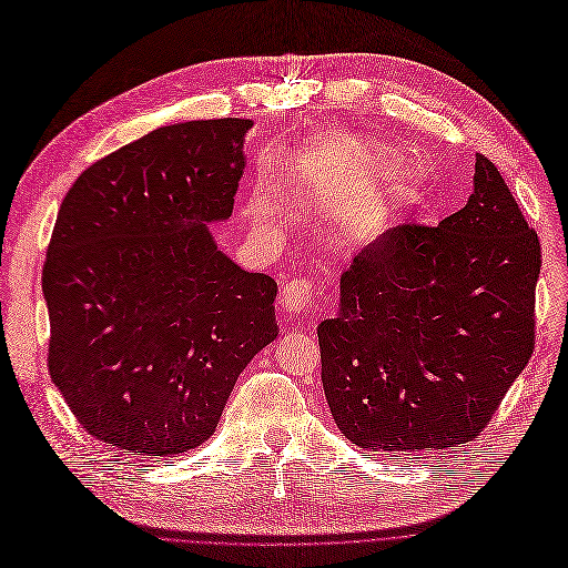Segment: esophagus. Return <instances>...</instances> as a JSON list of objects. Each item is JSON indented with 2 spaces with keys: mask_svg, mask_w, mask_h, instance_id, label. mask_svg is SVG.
Here are the masks:
<instances>
[{
  "mask_svg": "<svg viewBox=\"0 0 568 568\" xmlns=\"http://www.w3.org/2000/svg\"><path fill=\"white\" fill-rule=\"evenodd\" d=\"M315 301H317L315 282H310L305 277L288 280L280 293V305L284 310V315H288L293 320L310 312L312 305H315Z\"/></svg>",
  "mask_w": 568,
  "mask_h": 568,
  "instance_id": "obj_1",
  "label": "esophagus"
}]
</instances>
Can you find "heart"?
Segmentation results:
<instances>
[{
	"label": "heart",
	"mask_w": 568,
	"mask_h": 568,
	"mask_svg": "<svg viewBox=\"0 0 568 568\" xmlns=\"http://www.w3.org/2000/svg\"><path fill=\"white\" fill-rule=\"evenodd\" d=\"M362 154L368 160L371 166H374L381 173H385V175H393L397 171L399 160H397V154L393 150H387L383 145H364ZM399 179H402V175H399Z\"/></svg>",
	"instance_id": "1"
}]
</instances>
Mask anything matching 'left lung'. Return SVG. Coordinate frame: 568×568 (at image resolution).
I'll use <instances>...</instances> for the list:
<instances>
[{
	"mask_svg": "<svg viewBox=\"0 0 568 568\" xmlns=\"http://www.w3.org/2000/svg\"><path fill=\"white\" fill-rule=\"evenodd\" d=\"M540 242L500 171L439 225L399 223L341 275L317 328L324 395L366 452L410 456L479 437L534 355Z\"/></svg>",
	"mask_w": 568,
	"mask_h": 568,
	"instance_id": "1",
	"label": "left lung"
}]
</instances>
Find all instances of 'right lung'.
I'll list each match as a JSON object with an SVG mask.
<instances>
[{"mask_svg": "<svg viewBox=\"0 0 568 568\" xmlns=\"http://www.w3.org/2000/svg\"><path fill=\"white\" fill-rule=\"evenodd\" d=\"M251 120L150 131L68 190L47 251L49 374L89 435L129 456L206 442L246 364L277 338V282L213 242Z\"/></svg>", "mask_w": 568, "mask_h": 568, "instance_id": "right-lung-1", "label": "right lung"}]
</instances>
